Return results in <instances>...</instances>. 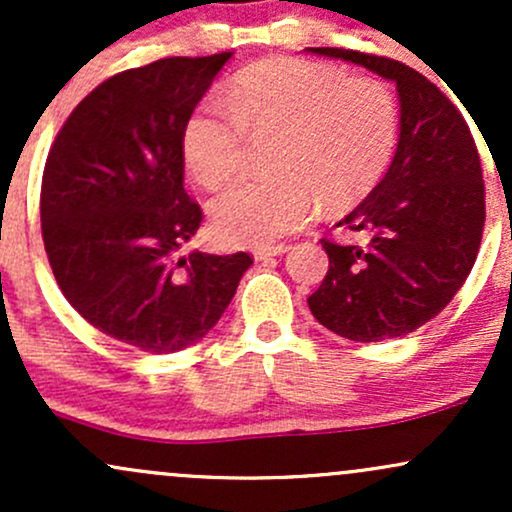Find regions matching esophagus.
Returning a JSON list of instances; mask_svg holds the SVG:
<instances>
[{"instance_id": "obj_1", "label": "esophagus", "mask_w": 512, "mask_h": 512, "mask_svg": "<svg viewBox=\"0 0 512 512\" xmlns=\"http://www.w3.org/2000/svg\"><path fill=\"white\" fill-rule=\"evenodd\" d=\"M286 250H289V248H286V245H264V248H257L255 250V260L267 262V260H272V257H276V255H284Z\"/></svg>"}]
</instances>
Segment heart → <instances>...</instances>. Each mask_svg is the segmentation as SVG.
<instances>
[{
    "label": "heart",
    "instance_id": "obj_1",
    "mask_svg": "<svg viewBox=\"0 0 512 512\" xmlns=\"http://www.w3.org/2000/svg\"><path fill=\"white\" fill-rule=\"evenodd\" d=\"M281 129L274 178H245L209 204L211 228L228 245H264L301 228L320 197L344 207L366 197L399 139L392 88L375 76L296 57L243 69L226 101L211 98L182 129V158L199 185L219 187L243 170L250 134Z\"/></svg>",
    "mask_w": 512,
    "mask_h": 512
}]
</instances>
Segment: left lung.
<instances>
[{
    "label": "left lung",
    "instance_id": "8db88e82",
    "mask_svg": "<svg viewBox=\"0 0 512 512\" xmlns=\"http://www.w3.org/2000/svg\"><path fill=\"white\" fill-rule=\"evenodd\" d=\"M395 81L399 142L385 178L337 226L368 243L322 238L330 269L308 298L320 325L351 342L404 337L433 320L472 272L486 204L472 132L436 84L390 57L308 48Z\"/></svg>",
    "mask_w": 512,
    "mask_h": 512
}]
</instances>
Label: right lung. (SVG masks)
<instances>
[{
	"label": "right lung",
	"instance_id": "1",
	"mask_svg": "<svg viewBox=\"0 0 512 512\" xmlns=\"http://www.w3.org/2000/svg\"><path fill=\"white\" fill-rule=\"evenodd\" d=\"M233 52L127 69L72 110L43 170L48 260L72 308L117 342L173 354L219 322L252 257L178 255L202 209L182 187V129Z\"/></svg>",
	"mask_w": 512,
	"mask_h": 512
}]
</instances>
